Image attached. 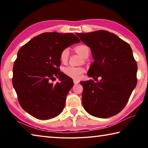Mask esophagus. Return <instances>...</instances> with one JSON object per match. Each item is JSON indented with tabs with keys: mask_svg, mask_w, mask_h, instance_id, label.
<instances>
[{
	"mask_svg": "<svg viewBox=\"0 0 148 148\" xmlns=\"http://www.w3.org/2000/svg\"><path fill=\"white\" fill-rule=\"evenodd\" d=\"M79 82V80H77V79H74V84H78Z\"/></svg>",
	"mask_w": 148,
	"mask_h": 148,
	"instance_id": "esophagus-1",
	"label": "esophagus"
}]
</instances>
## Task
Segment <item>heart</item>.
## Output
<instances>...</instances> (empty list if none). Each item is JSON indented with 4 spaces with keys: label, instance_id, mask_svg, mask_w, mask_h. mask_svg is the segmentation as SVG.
Returning a JSON list of instances; mask_svg holds the SVG:
<instances>
[{
    "label": "heart",
    "instance_id": "obj_1",
    "mask_svg": "<svg viewBox=\"0 0 148 148\" xmlns=\"http://www.w3.org/2000/svg\"><path fill=\"white\" fill-rule=\"evenodd\" d=\"M76 51L77 53H79L80 56L84 58L89 55V47L85 45H80L76 47ZM69 56V49H64L61 51L60 54V60L62 62L65 63L68 61ZM64 74L67 76L72 77L73 79H79L82 77L84 72V69L80 66H69L63 69Z\"/></svg>",
    "mask_w": 148,
    "mask_h": 148
}]
</instances>
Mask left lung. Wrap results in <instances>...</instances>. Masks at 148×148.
I'll list each match as a JSON object with an SVG mask.
<instances>
[{"mask_svg":"<svg viewBox=\"0 0 148 148\" xmlns=\"http://www.w3.org/2000/svg\"><path fill=\"white\" fill-rule=\"evenodd\" d=\"M91 50L94 62L87 72L92 79L81 82L82 104L87 113L107 118L123 109L137 84V64L130 45L116 34L100 30L76 33ZM101 79L97 81V77Z\"/></svg>","mask_w":148,"mask_h":148,"instance_id":"1","label":"left lung"}]
</instances>
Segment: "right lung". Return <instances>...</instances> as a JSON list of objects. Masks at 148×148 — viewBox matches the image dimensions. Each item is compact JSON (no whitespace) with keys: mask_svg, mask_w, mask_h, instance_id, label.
I'll list each match as a JSON object with an SVG mask.
<instances>
[{"mask_svg":"<svg viewBox=\"0 0 148 148\" xmlns=\"http://www.w3.org/2000/svg\"><path fill=\"white\" fill-rule=\"evenodd\" d=\"M79 39L72 33L44 32L19 49L13 67L14 88L25 111L40 119L56 117L64 109L72 78L60 72V54ZM57 77L60 81L51 82Z\"/></svg>","mask_w":148,"mask_h":148,"instance_id":"obj_1","label":"right lung"}]
</instances>
